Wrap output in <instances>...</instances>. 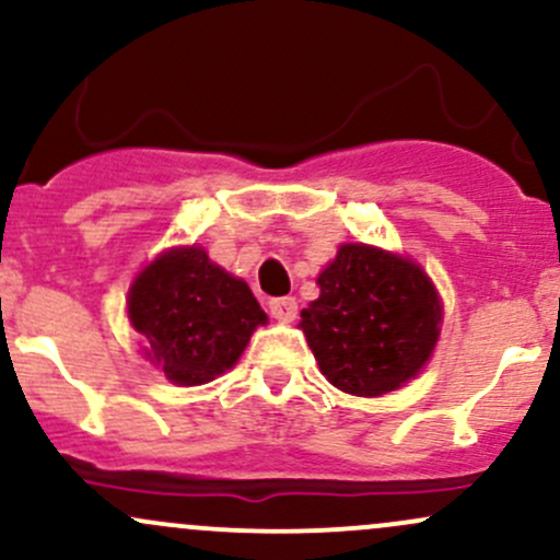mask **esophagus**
Returning <instances> with one entry per match:
<instances>
[{"mask_svg":"<svg viewBox=\"0 0 560 560\" xmlns=\"http://www.w3.org/2000/svg\"><path fill=\"white\" fill-rule=\"evenodd\" d=\"M270 316L279 318V322H292L298 316V300L294 298H270L268 300Z\"/></svg>","mask_w":560,"mask_h":560,"instance_id":"esophagus-1","label":"esophagus"}]
</instances>
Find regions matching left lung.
Here are the masks:
<instances>
[{
    "mask_svg": "<svg viewBox=\"0 0 560 560\" xmlns=\"http://www.w3.org/2000/svg\"><path fill=\"white\" fill-rule=\"evenodd\" d=\"M316 281L322 294L300 313V329L335 388L383 396L425 366L441 331V300L417 262L342 244Z\"/></svg>",
    "mask_w": 560,
    "mask_h": 560,
    "instance_id": "left-lung-1",
    "label": "left lung"
}]
</instances>
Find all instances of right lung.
I'll return each mask as SVG.
<instances>
[{
  "mask_svg": "<svg viewBox=\"0 0 560 560\" xmlns=\"http://www.w3.org/2000/svg\"><path fill=\"white\" fill-rule=\"evenodd\" d=\"M127 313L151 364L186 388L231 370L268 322L247 281L214 266L201 247L167 249L140 270Z\"/></svg>",
  "mask_w": 560,
  "mask_h": 560,
  "instance_id": "obj_1",
  "label": "right lung"
}]
</instances>
